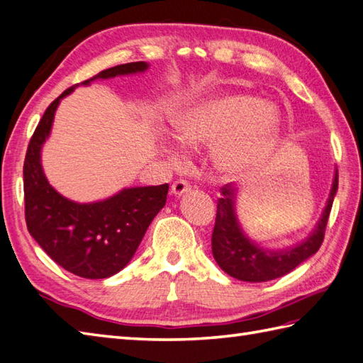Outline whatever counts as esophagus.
I'll list each match as a JSON object with an SVG mask.
<instances>
[{
    "mask_svg": "<svg viewBox=\"0 0 363 363\" xmlns=\"http://www.w3.org/2000/svg\"><path fill=\"white\" fill-rule=\"evenodd\" d=\"M191 189V184L188 180L180 179V180H175L172 183V194L175 196H182L184 192H188Z\"/></svg>",
    "mask_w": 363,
    "mask_h": 363,
    "instance_id": "obj_1",
    "label": "esophagus"
}]
</instances>
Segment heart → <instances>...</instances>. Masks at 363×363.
I'll return each instance as SVG.
<instances>
[{
	"instance_id": "heart-1",
	"label": "heart",
	"mask_w": 363,
	"mask_h": 363,
	"mask_svg": "<svg viewBox=\"0 0 363 363\" xmlns=\"http://www.w3.org/2000/svg\"><path fill=\"white\" fill-rule=\"evenodd\" d=\"M280 116L274 103L247 94L213 99L182 116L175 135L189 149L218 145V166L228 174L249 171L268 157L279 136Z\"/></svg>"
}]
</instances>
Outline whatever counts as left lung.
Masks as SVG:
<instances>
[{"mask_svg":"<svg viewBox=\"0 0 363 363\" xmlns=\"http://www.w3.org/2000/svg\"><path fill=\"white\" fill-rule=\"evenodd\" d=\"M338 189V171L335 172L334 184H332L330 196L323 216L318 223L310 238L299 246L286 250H264L252 241L246 238L235 216V192L236 188L232 183L220 188L223 197L218 201L216 220L211 235V250L214 260L218 262L220 269L244 282H266L277 277H282L293 271L308 257L318 252L321 247L329 214L334 197Z\"/></svg>","mask_w":363,"mask_h":363,"instance_id":"obj_1","label":"left lung"}]
</instances>
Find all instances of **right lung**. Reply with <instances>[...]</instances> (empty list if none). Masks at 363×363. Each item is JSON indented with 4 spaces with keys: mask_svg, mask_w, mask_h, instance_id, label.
<instances>
[{
    "mask_svg": "<svg viewBox=\"0 0 363 363\" xmlns=\"http://www.w3.org/2000/svg\"><path fill=\"white\" fill-rule=\"evenodd\" d=\"M147 67L143 61L121 64L83 84ZM77 86L51 101L29 140L23 164L25 219L28 232L59 266L84 279H106L123 269L135 255L153 218L166 205L169 184L128 188L95 203L72 202L51 186L40 164V149L59 101Z\"/></svg>",
    "mask_w": 363,
    "mask_h": 363,
    "instance_id": "obj_1",
    "label": "right lung"
}]
</instances>
